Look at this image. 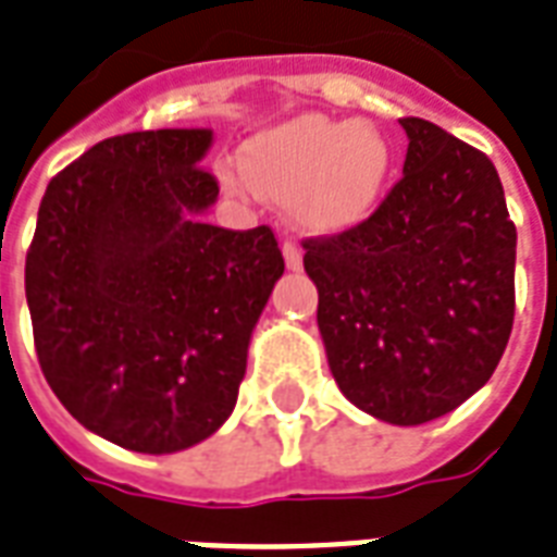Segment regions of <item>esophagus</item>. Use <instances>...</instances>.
Returning a JSON list of instances; mask_svg holds the SVG:
<instances>
[{"mask_svg": "<svg viewBox=\"0 0 557 557\" xmlns=\"http://www.w3.org/2000/svg\"><path fill=\"white\" fill-rule=\"evenodd\" d=\"M282 252H284V264H287V270H293V273H299V270H301V252H299V247L287 240V244H284V247H282Z\"/></svg>", "mask_w": 557, "mask_h": 557, "instance_id": "1", "label": "esophagus"}]
</instances>
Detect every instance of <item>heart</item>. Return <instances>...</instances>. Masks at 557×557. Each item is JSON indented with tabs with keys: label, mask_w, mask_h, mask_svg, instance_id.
I'll list each match as a JSON object with an SVG mask.
<instances>
[{
	"label": "heart",
	"mask_w": 557,
	"mask_h": 557,
	"mask_svg": "<svg viewBox=\"0 0 557 557\" xmlns=\"http://www.w3.org/2000/svg\"><path fill=\"white\" fill-rule=\"evenodd\" d=\"M230 168L232 194H261L287 206L293 223L313 238H334L360 226L381 200L392 171V148L377 127L305 113L258 133Z\"/></svg>",
	"instance_id": "obj_1"
}]
</instances>
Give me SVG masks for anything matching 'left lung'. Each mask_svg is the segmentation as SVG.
Listing matches in <instances>:
<instances>
[{
    "mask_svg": "<svg viewBox=\"0 0 557 557\" xmlns=\"http://www.w3.org/2000/svg\"><path fill=\"white\" fill-rule=\"evenodd\" d=\"M404 176L369 220L305 240L339 392L416 426L480 392L515 322L517 230L497 168L438 124L400 119Z\"/></svg>",
    "mask_w": 557,
    "mask_h": 557,
    "instance_id": "1",
    "label": "left lung"
}]
</instances>
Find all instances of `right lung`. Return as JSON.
Wrapping results in <instances>:
<instances>
[{
  "label": "right lung",
  "instance_id": "obj_1",
  "mask_svg": "<svg viewBox=\"0 0 557 557\" xmlns=\"http://www.w3.org/2000/svg\"><path fill=\"white\" fill-rule=\"evenodd\" d=\"M209 127L98 141L46 188L25 258L37 360L107 442L176 454L218 433L256 322L284 273L270 226L202 223Z\"/></svg>",
  "mask_w": 557,
  "mask_h": 557
}]
</instances>
